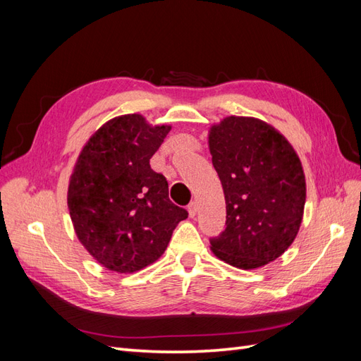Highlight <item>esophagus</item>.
Wrapping results in <instances>:
<instances>
[{"mask_svg": "<svg viewBox=\"0 0 361 361\" xmlns=\"http://www.w3.org/2000/svg\"><path fill=\"white\" fill-rule=\"evenodd\" d=\"M188 212H190V216L194 218L195 215H197V212H199V204L195 203V202H191V203L188 204Z\"/></svg>", "mask_w": 361, "mask_h": 361, "instance_id": "obj_1", "label": "esophagus"}]
</instances>
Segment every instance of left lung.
<instances>
[{"label": "left lung", "instance_id": "obj_1", "mask_svg": "<svg viewBox=\"0 0 361 361\" xmlns=\"http://www.w3.org/2000/svg\"><path fill=\"white\" fill-rule=\"evenodd\" d=\"M214 169L226 199V228L211 250L226 264L255 269L280 257L302 221L301 161L276 128L231 116L209 130Z\"/></svg>", "mask_w": 361, "mask_h": 361}]
</instances>
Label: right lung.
<instances>
[{
    "instance_id": "obj_1",
    "label": "right lung",
    "mask_w": 361,
    "mask_h": 361,
    "mask_svg": "<svg viewBox=\"0 0 361 361\" xmlns=\"http://www.w3.org/2000/svg\"><path fill=\"white\" fill-rule=\"evenodd\" d=\"M171 126L140 114L108 120L87 141L69 180L68 206L76 236L108 269L135 272L166 251L188 212L169 199V183L150 158Z\"/></svg>"
}]
</instances>
